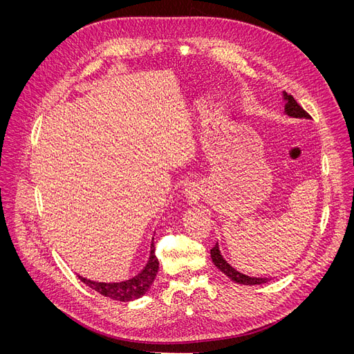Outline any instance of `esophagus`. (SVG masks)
<instances>
[{"label":"esophagus","instance_id":"obj_1","mask_svg":"<svg viewBox=\"0 0 354 354\" xmlns=\"http://www.w3.org/2000/svg\"><path fill=\"white\" fill-rule=\"evenodd\" d=\"M189 194H190V192H189Z\"/></svg>","mask_w":354,"mask_h":354}]
</instances>
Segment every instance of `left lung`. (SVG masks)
I'll return each instance as SVG.
<instances>
[{"label":"left lung","instance_id":"obj_1","mask_svg":"<svg viewBox=\"0 0 354 354\" xmlns=\"http://www.w3.org/2000/svg\"><path fill=\"white\" fill-rule=\"evenodd\" d=\"M283 97H285V100H286L285 113H286L288 115L295 117V118H310V115L297 103V100L292 97V95H288L286 93H283ZM210 255H212L213 264H214L223 274H226L232 281H234V282H237V283H243V285H261V283H266V282L270 281L268 278H254V277H248V275H244V274L236 271L226 260L223 259V255L220 254V250H218L217 243H216V245L210 250Z\"/></svg>","mask_w":354,"mask_h":354}]
</instances>
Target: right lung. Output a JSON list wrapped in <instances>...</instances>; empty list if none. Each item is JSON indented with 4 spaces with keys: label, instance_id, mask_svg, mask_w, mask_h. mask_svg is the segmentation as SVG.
<instances>
[{
    "label": "right lung",
    "instance_id": "obj_1",
    "mask_svg": "<svg viewBox=\"0 0 354 354\" xmlns=\"http://www.w3.org/2000/svg\"><path fill=\"white\" fill-rule=\"evenodd\" d=\"M158 270H159V261L155 255V247H153V244H151V255H149V260H148L145 268L137 277H134L131 279H127L122 282L106 283V282L90 281L80 275H77V277L82 282L88 285L91 289H94L95 292L102 294L103 297H107L110 299L120 301V302H128V301H134V299L141 298L148 291L155 281Z\"/></svg>",
    "mask_w": 354,
    "mask_h": 354
}]
</instances>
